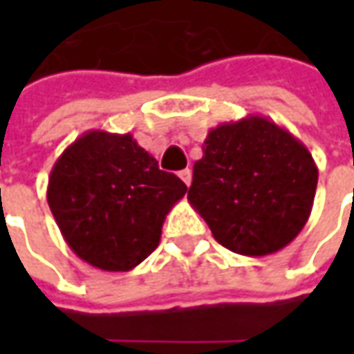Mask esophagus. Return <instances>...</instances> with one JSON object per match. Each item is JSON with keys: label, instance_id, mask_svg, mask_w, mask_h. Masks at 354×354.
<instances>
[{"label": "esophagus", "instance_id": "34e87169", "mask_svg": "<svg viewBox=\"0 0 354 354\" xmlns=\"http://www.w3.org/2000/svg\"><path fill=\"white\" fill-rule=\"evenodd\" d=\"M178 176L182 178V182H184L185 185H189V184H192V170H189V169L180 170V174H178Z\"/></svg>", "mask_w": 354, "mask_h": 354}]
</instances>
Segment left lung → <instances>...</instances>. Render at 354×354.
<instances>
[{
    "mask_svg": "<svg viewBox=\"0 0 354 354\" xmlns=\"http://www.w3.org/2000/svg\"><path fill=\"white\" fill-rule=\"evenodd\" d=\"M319 170L309 149L266 117L218 124L187 193L214 239L260 258L290 245L311 214Z\"/></svg>",
    "mask_w": 354,
    "mask_h": 354,
    "instance_id": "left-lung-1",
    "label": "left lung"
}]
</instances>
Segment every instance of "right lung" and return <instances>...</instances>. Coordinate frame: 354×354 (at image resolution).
<instances>
[{
  "instance_id": "add662e5",
  "label": "right lung",
  "mask_w": 354,
  "mask_h": 354,
  "mask_svg": "<svg viewBox=\"0 0 354 354\" xmlns=\"http://www.w3.org/2000/svg\"><path fill=\"white\" fill-rule=\"evenodd\" d=\"M187 185L132 134L88 131L50 170L47 201L62 237L88 266L131 271L153 252Z\"/></svg>"
}]
</instances>
